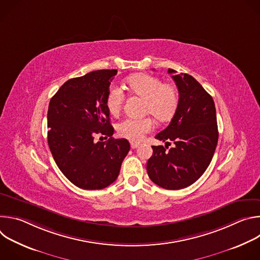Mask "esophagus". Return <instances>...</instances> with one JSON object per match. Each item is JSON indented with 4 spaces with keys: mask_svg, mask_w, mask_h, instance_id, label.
I'll return each mask as SVG.
<instances>
[{
    "mask_svg": "<svg viewBox=\"0 0 260 260\" xmlns=\"http://www.w3.org/2000/svg\"><path fill=\"white\" fill-rule=\"evenodd\" d=\"M140 146V144L139 143H136V142H131V147H132V149H136L137 147H139Z\"/></svg>",
    "mask_w": 260,
    "mask_h": 260,
    "instance_id": "1",
    "label": "esophagus"
}]
</instances>
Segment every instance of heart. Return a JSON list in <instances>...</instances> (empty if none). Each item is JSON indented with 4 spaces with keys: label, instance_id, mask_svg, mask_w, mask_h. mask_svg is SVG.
I'll return each instance as SVG.
<instances>
[{
    "label": "heart",
    "instance_id": "obj_1",
    "mask_svg": "<svg viewBox=\"0 0 260 260\" xmlns=\"http://www.w3.org/2000/svg\"><path fill=\"white\" fill-rule=\"evenodd\" d=\"M126 83L132 93L146 100V113L152 114L160 121L169 120L175 114L179 104V94L172 84H166L159 78L148 74H135L126 79ZM124 100L125 93L119 86H111L106 98L109 112L112 115H117ZM153 128L154 121L150 117L142 119L126 118L117 125V133L120 137L131 141H141Z\"/></svg>",
    "mask_w": 260,
    "mask_h": 260
}]
</instances>
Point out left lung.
<instances>
[{
	"label": "left lung",
	"mask_w": 260,
	"mask_h": 260,
	"mask_svg": "<svg viewBox=\"0 0 260 260\" xmlns=\"http://www.w3.org/2000/svg\"><path fill=\"white\" fill-rule=\"evenodd\" d=\"M179 91V104L170 124L155 139L175 146H152L147 173L158 186L177 190L193 184L209 167L218 142L216 109L212 96L188 74L169 69Z\"/></svg>",
	"instance_id": "1"
}]
</instances>
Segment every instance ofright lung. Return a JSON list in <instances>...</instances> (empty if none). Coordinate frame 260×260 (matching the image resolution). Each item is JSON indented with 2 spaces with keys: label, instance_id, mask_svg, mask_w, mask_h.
<instances>
[{
  "label": "right lung",
  "instance_id": "right-lung-1",
  "mask_svg": "<svg viewBox=\"0 0 260 260\" xmlns=\"http://www.w3.org/2000/svg\"><path fill=\"white\" fill-rule=\"evenodd\" d=\"M117 70H98L64 82L51 98L48 145L61 173L77 187L103 189L118 177L129 151L126 139H114L106 98ZM96 134L110 136L94 142ZM102 138V137H101Z\"/></svg>",
  "mask_w": 260,
  "mask_h": 260
}]
</instances>
